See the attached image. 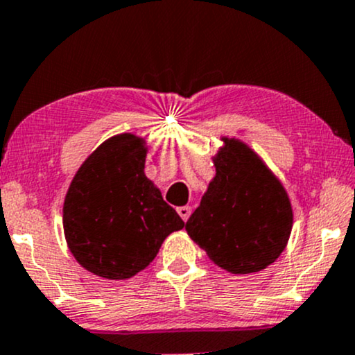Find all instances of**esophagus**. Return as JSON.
I'll use <instances>...</instances> for the list:
<instances>
[{
  "label": "esophagus",
  "instance_id": "34e87169",
  "mask_svg": "<svg viewBox=\"0 0 355 355\" xmlns=\"http://www.w3.org/2000/svg\"><path fill=\"white\" fill-rule=\"evenodd\" d=\"M177 211H178V215H180V217L183 218V222H187V220H189V217H190V214H191V209L189 205H185V207H178Z\"/></svg>",
  "mask_w": 355,
  "mask_h": 355
}]
</instances>
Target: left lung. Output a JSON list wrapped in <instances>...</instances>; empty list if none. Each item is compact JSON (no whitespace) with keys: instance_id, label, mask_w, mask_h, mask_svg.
<instances>
[{"instance_id":"obj_1","label":"left lung","mask_w":355,"mask_h":355,"mask_svg":"<svg viewBox=\"0 0 355 355\" xmlns=\"http://www.w3.org/2000/svg\"><path fill=\"white\" fill-rule=\"evenodd\" d=\"M215 175L185 230L215 266L255 274L279 259L294 225L287 190L254 148L220 137Z\"/></svg>"}]
</instances>
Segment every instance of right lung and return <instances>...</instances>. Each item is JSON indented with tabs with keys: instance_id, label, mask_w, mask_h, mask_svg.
Segmentation results:
<instances>
[{
	"instance_id": "1",
	"label": "right lung",
	"mask_w": 355,
	"mask_h": 355,
	"mask_svg": "<svg viewBox=\"0 0 355 355\" xmlns=\"http://www.w3.org/2000/svg\"><path fill=\"white\" fill-rule=\"evenodd\" d=\"M145 138L110 137L89 153L68 187L63 232L81 267L108 280L132 279L185 222L145 175Z\"/></svg>"
}]
</instances>
